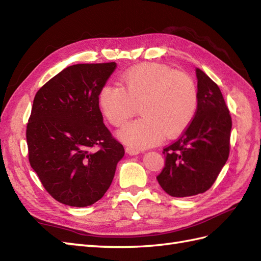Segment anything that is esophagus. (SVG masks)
<instances>
[{
	"label": "esophagus",
	"instance_id": "esophagus-1",
	"mask_svg": "<svg viewBox=\"0 0 261 261\" xmlns=\"http://www.w3.org/2000/svg\"><path fill=\"white\" fill-rule=\"evenodd\" d=\"M125 152L128 153V154H130V155H137V154H139V153H140L139 150L133 149V148H131V146H126Z\"/></svg>",
	"mask_w": 261,
	"mask_h": 261
}]
</instances>
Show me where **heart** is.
Returning a JSON list of instances; mask_svg holds the SVG:
<instances>
[{"label": "heart", "mask_w": 261, "mask_h": 261, "mask_svg": "<svg viewBox=\"0 0 261 261\" xmlns=\"http://www.w3.org/2000/svg\"><path fill=\"white\" fill-rule=\"evenodd\" d=\"M98 100L100 110L113 126L126 124L140 107L143 117L118 133L122 142L140 150L188 129L196 113L198 93L188 73L148 63L124 71L119 86H103Z\"/></svg>", "instance_id": "heart-1"}]
</instances>
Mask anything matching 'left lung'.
Instances as JSON below:
<instances>
[{
  "label": "left lung",
  "instance_id": "left-lung-1",
  "mask_svg": "<svg viewBox=\"0 0 261 261\" xmlns=\"http://www.w3.org/2000/svg\"><path fill=\"white\" fill-rule=\"evenodd\" d=\"M198 103L194 119L176 141L165 146V164L156 176L173 197L200 194L212 188L230 149L231 117L216 83L196 69Z\"/></svg>",
  "mask_w": 261,
  "mask_h": 261
}]
</instances>
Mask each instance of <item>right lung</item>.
Here are the masks:
<instances>
[{
    "instance_id": "add662e5",
    "label": "right lung",
    "mask_w": 261,
    "mask_h": 261,
    "mask_svg": "<svg viewBox=\"0 0 261 261\" xmlns=\"http://www.w3.org/2000/svg\"><path fill=\"white\" fill-rule=\"evenodd\" d=\"M116 63L67 67L39 89L26 126L29 161L59 203L85 207L108 191L123 145L99 109V92Z\"/></svg>"
}]
</instances>
